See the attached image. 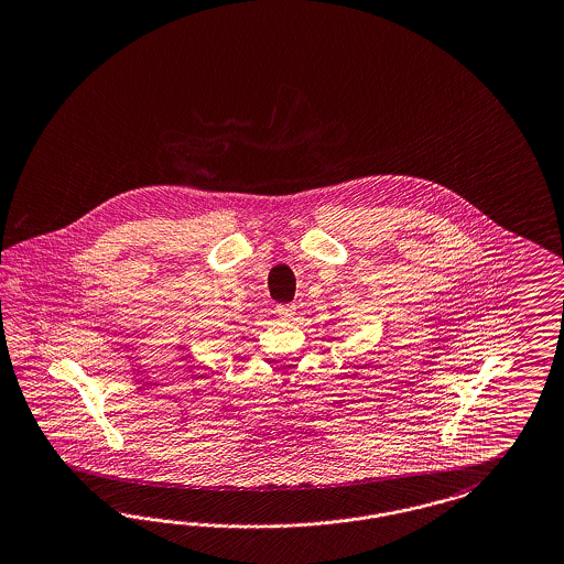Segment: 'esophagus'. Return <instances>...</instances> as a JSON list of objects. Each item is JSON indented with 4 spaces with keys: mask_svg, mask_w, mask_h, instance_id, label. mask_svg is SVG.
Masks as SVG:
<instances>
[{
    "mask_svg": "<svg viewBox=\"0 0 564 564\" xmlns=\"http://www.w3.org/2000/svg\"><path fill=\"white\" fill-rule=\"evenodd\" d=\"M276 315L281 316V318H292V316L295 315V306H293V304L279 306V308H276Z\"/></svg>",
    "mask_w": 564,
    "mask_h": 564,
    "instance_id": "esophagus-1",
    "label": "esophagus"
}]
</instances>
